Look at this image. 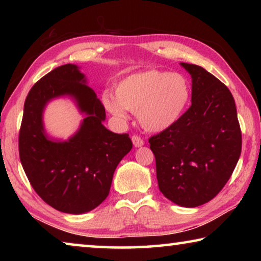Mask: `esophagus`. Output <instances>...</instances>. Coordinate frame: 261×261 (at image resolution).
<instances>
[{"label":"esophagus","mask_w":261,"mask_h":261,"mask_svg":"<svg viewBox=\"0 0 261 261\" xmlns=\"http://www.w3.org/2000/svg\"><path fill=\"white\" fill-rule=\"evenodd\" d=\"M131 139H132V143L135 145V147H140L144 145V140L143 138H140L139 136H132Z\"/></svg>","instance_id":"1"}]
</instances>
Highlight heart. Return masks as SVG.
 Wrapping results in <instances>:
<instances>
[{
	"mask_svg": "<svg viewBox=\"0 0 261 261\" xmlns=\"http://www.w3.org/2000/svg\"><path fill=\"white\" fill-rule=\"evenodd\" d=\"M191 98V84L184 74L149 69L122 79L115 95L105 92L101 101L115 117L124 120L129 110L145 130L160 132L183 117Z\"/></svg>",
	"mask_w": 261,
	"mask_h": 261,
	"instance_id": "obj_1",
	"label": "heart"
}]
</instances>
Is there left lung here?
I'll list each match as a JSON object with an SVG mask.
<instances>
[{
    "instance_id": "8db88e82",
    "label": "left lung",
    "mask_w": 261,
    "mask_h": 261,
    "mask_svg": "<svg viewBox=\"0 0 261 261\" xmlns=\"http://www.w3.org/2000/svg\"><path fill=\"white\" fill-rule=\"evenodd\" d=\"M180 65L192 78L191 107L148 143L163 196L179 206L197 207L213 199L230 178L241 155L242 132L229 88L199 65Z\"/></svg>"
}]
</instances>
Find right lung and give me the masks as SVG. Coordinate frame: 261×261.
Segmentation results:
<instances>
[{"mask_svg":"<svg viewBox=\"0 0 261 261\" xmlns=\"http://www.w3.org/2000/svg\"><path fill=\"white\" fill-rule=\"evenodd\" d=\"M69 95L87 117L69 141L47 138L42 113L50 99ZM103 105L77 65L64 64L34 84L26 96L19 131V158L34 191L63 213L82 214L107 198L114 171L132 148L127 134L103 126Z\"/></svg>","mask_w":261,"mask_h":261,"instance_id":"obj_1","label":"right lung"}]
</instances>
